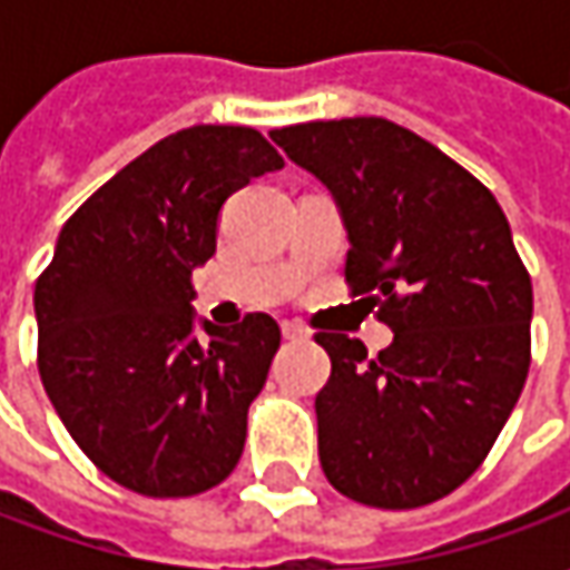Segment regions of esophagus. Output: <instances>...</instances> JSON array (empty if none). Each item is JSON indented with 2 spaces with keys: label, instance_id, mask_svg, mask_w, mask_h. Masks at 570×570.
I'll use <instances>...</instances> for the list:
<instances>
[{
  "label": "esophagus",
  "instance_id": "obj_1",
  "mask_svg": "<svg viewBox=\"0 0 570 570\" xmlns=\"http://www.w3.org/2000/svg\"><path fill=\"white\" fill-rule=\"evenodd\" d=\"M282 336L288 342H301L307 340V330H304L301 323H292V320H288V323H282Z\"/></svg>",
  "mask_w": 570,
  "mask_h": 570
}]
</instances>
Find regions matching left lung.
I'll return each mask as SVG.
<instances>
[{"label": "left lung", "instance_id": "1", "mask_svg": "<svg viewBox=\"0 0 570 570\" xmlns=\"http://www.w3.org/2000/svg\"><path fill=\"white\" fill-rule=\"evenodd\" d=\"M273 142L336 196L345 285L393 342L317 333L320 466L345 498L409 511L460 489L511 419L530 371L533 282L489 187L383 117L297 122Z\"/></svg>", "mask_w": 570, "mask_h": 570}]
</instances>
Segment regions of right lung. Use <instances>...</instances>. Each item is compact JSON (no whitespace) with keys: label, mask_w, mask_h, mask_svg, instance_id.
Instances as JSON below:
<instances>
[{"label":"right lung","mask_w":570,"mask_h":570,"mask_svg":"<svg viewBox=\"0 0 570 570\" xmlns=\"http://www.w3.org/2000/svg\"><path fill=\"white\" fill-rule=\"evenodd\" d=\"M282 155L250 126H189L142 151L62 225L33 285L37 371L81 453L145 498L228 479L282 330L247 314L193 336V269L218 212Z\"/></svg>","instance_id":"add662e5"}]
</instances>
